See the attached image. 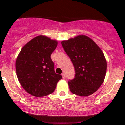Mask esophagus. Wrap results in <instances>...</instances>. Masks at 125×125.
<instances>
[{"label": "esophagus", "mask_w": 125, "mask_h": 125, "mask_svg": "<svg viewBox=\"0 0 125 125\" xmlns=\"http://www.w3.org/2000/svg\"><path fill=\"white\" fill-rule=\"evenodd\" d=\"M62 78L63 79H65L66 78V76H65V74L64 73H62Z\"/></svg>", "instance_id": "34e87169"}]
</instances>
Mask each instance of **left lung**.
I'll list each match as a JSON object with an SVG mask.
<instances>
[{
    "label": "left lung",
    "instance_id": "1",
    "mask_svg": "<svg viewBox=\"0 0 125 125\" xmlns=\"http://www.w3.org/2000/svg\"><path fill=\"white\" fill-rule=\"evenodd\" d=\"M61 44L76 71L74 79L68 82L70 91L83 97L93 94L101 86L106 73V59L101 48L85 35L62 41Z\"/></svg>",
    "mask_w": 125,
    "mask_h": 125
}]
</instances>
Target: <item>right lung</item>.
Listing matches in <instances>:
<instances>
[{"mask_svg":"<svg viewBox=\"0 0 125 125\" xmlns=\"http://www.w3.org/2000/svg\"><path fill=\"white\" fill-rule=\"evenodd\" d=\"M57 44L56 39L40 35L24 45L17 56V77L22 87L32 96L43 97L52 93L62 78L55 73L51 59Z\"/></svg>","mask_w":125,"mask_h":125,"instance_id":"obj_1","label":"right lung"}]
</instances>
